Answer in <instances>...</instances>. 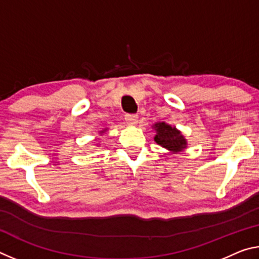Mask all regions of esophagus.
Wrapping results in <instances>:
<instances>
[{"instance_id":"obj_1","label":"esophagus","mask_w":259,"mask_h":259,"mask_svg":"<svg viewBox=\"0 0 259 259\" xmlns=\"http://www.w3.org/2000/svg\"><path fill=\"white\" fill-rule=\"evenodd\" d=\"M124 120L129 125H135V124H137V122H138V116L135 115V114H126Z\"/></svg>"}]
</instances>
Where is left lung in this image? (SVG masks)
<instances>
[{"mask_svg":"<svg viewBox=\"0 0 259 259\" xmlns=\"http://www.w3.org/2000/svg\"><path fill=\"white\" fill-rule=\"evenodd\" d=\"M155 130L157 135L154 139L159 145L174 152L182 151L186 146V140L184 139L176 128H172V126L161 122V123L155 124Z\"/></svg>","mask_w":259,"mask_h":259,"instance_id":"1","label":"left lung"}]
</instances>
